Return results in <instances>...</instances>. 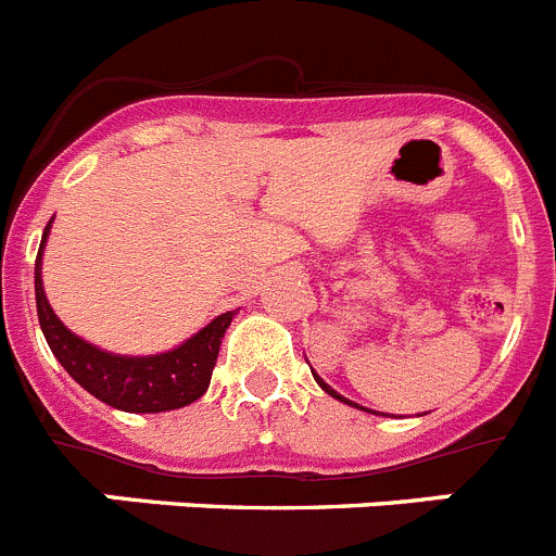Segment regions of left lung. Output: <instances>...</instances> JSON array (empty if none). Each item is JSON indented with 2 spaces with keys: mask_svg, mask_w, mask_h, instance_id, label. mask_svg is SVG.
I'll return each mask as SVG.
<instances>
[{
  "mask_svg": "<svg viewBox=\"0 0 556 556\" xmlns=\"http://www.w3.org/2000/svg\"><path fill=\"white\" fill-rule=\"evenodd\" d=\"M312 376H314V381H317V384H320L323 387V390H326L328 392V395H331V397H337V401H342V404H348V406H356V409H365V406H358V404H353V401H348V397H342V395H339V392L337 390H331V387H328L326 384V381H323V378L320 376H317V372H314L312 370ZM367 412V409H365ZM372 415H378V412H372Z\"/></svg>",
  "mask_w": 556,
  "mask_h": 556,
  "instance_id": "left-lung-1",
  "label": "left lung"
}]
</instances>
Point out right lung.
Wrapping results in <instances>:
<instances>
[{
	"label": "right lung",
	"instance_id": "obj_1",
	"mask_svg": "<svg viewBox=\"0 0 556 556\" xmlns=\"http://www.w3.org/2000/svg\"><path fill=\"white\" fill-rule=\"evenodd\" d=\"M52 223L43 228L41 248L36 258V306L38 323L47 337L49 351L63 365V370L77 384L102 404L122 412H169L194 404L211 384V372L217 365L219 345L236 312L219 314L217 320L200 328L184 345L172 348L155 356H119V353L100 351L97 345L68 331L58 314L49 306L41 281V255Z\"/></svg>",
	"mask_w": 556,
	"mask_h": 556
}]
</instances>
